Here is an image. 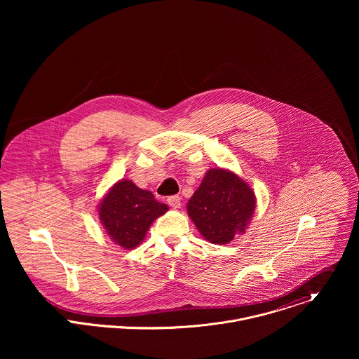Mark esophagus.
Segmentation results:
<instances>
[{"instance_id":"obj_1","label":"esophagus","mask_w":359,"mask_h":359,"mask_svg":"<svg viewBox=\"0 0 359 359\" xmlns=\"http://www.w3.org/2000/svg\"><path fill=\"white\" fill-rule=\"evenodd\" d=\"M167 203L170 205V207H172V208H180L181 207V198L180 196H170L168 199H167Z\"/></svg>"}]
</instances>
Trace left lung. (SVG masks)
I'll return each mask as SVG.
<instances>
[{
  "label": "left lung",
  "instance_id": "8db88e82",
  "mask_svg": "<svg viewBox=\"0 0 359 359\" xmlns=\"http://www.w3.org/2000/svg\"><path fill=\"white\" fill-rule=\"evenodd\" d=\"M187 210L205 239L214 245H226L235 235L245 232L256 210V196L232 171L211 168Z\"/></svg>",
  "mask_w": 359,
  "mask_h": 359
}]
</instances>
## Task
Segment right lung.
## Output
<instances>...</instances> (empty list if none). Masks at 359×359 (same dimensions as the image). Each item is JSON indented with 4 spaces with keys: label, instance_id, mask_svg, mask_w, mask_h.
Instances as JSON below:
<instances>
[{
    "label": "right lung",
    "instance_id": "obj_1",
    "mask_svg": "<svg viewBox=\"0 0 359 359\" xmlns=\"http://www.w3.org/2000/svg\"><path fill=\"white\" fill-rule=\"evenodd\" d=\"M98 208L104 231L123 249L137 248L154 219L168 210L130 180L116 182Z\"/></svg>",
    "mask_w": 359,
    "mask_h": 359
}]
</instances>
